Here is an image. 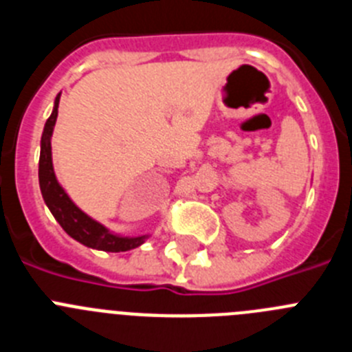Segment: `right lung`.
<instances>
[{
	"instance_id": "1",
	"label": "right lung",
	"mask_w": 352,
	"mask_h": 352,
	"mask_svg": "<svg viewBox=\"0 0 352 352\" xmlns=\"http://www.w3.org/2000/svg\"><path fill=\"white\" fill-rule=\"evenodd\" d=\"M60 96L61 93L56 96L54 109H52V114L49 116V120L45 121L42 141H40L38 182L43 201H45L47 208L51 210V213L54 214L58 223L63 227L65 232L74 239H77L79 243L104 252H126L132 250V248H138L139 245L144 243V239L148 236L129 238V236L113 234L107 227H104L102 223L93 220L91 217H88L82 210H79L74 204V201L68 197L67 192L63 190V186L56 179L54 167H52L51 138L56 125V118H58Z\"/></svg>"
}]
</instances>
